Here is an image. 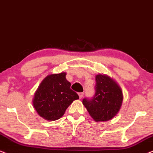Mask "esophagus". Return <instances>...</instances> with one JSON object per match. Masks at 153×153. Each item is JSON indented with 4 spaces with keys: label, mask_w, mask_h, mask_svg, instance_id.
<instances>
[{
    "label": "esophagus",
    "mask_w": 153,
    "mask_h": 153,
    "mask_svg": "<svg viewBox=\"0 0 153 153\" xmlns=\"http://www.w3.org/2000/svg\"><path fill=\"white\" fill-rule=\"evenodd\" d=\"M79 98H80V99H81V98H82L83 96V93H79Z\"/></svg>",
    "instance_id": "esophagus-1"
}]
</instances>
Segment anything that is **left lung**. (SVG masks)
Masks as SVG:
<instances>
[{"instance_id":"1","label":"left lung","mask_w":153,"mask_h":153,"mask_svg":"<svg viewBox=\"0 0 153 153\" xmlns=\"http://www.w3.org/2000/svg\"><path fill=\"white\" fill-rule=\"evenodd\" d=\"M95 80V95L92 99L84 98L83 104L96 122L110 120L120 111L123 92L118 83L106 75H96Z\"/></svg>"}]
</instances>
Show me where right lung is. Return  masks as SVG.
Instances as JSON below:
<instances>
[{
  "instance_id": "obj_1",
  "label": "right lung",
  "mask_w": 153,
  "mask_h": 153,
  "mask_svg": "<svg viewBox=\"0 0 153 153\" xmlns=\"http://www.w3.org/2000/svg\"><path fill=\"white\" fill-rule=\"evenodd\" d=\"M65 76V72L48 75L35 92L33 106L45 120L60 118L73 101L79 98L76 92L70 88L71 83Z\"/></svg>"
}]
</instances>
